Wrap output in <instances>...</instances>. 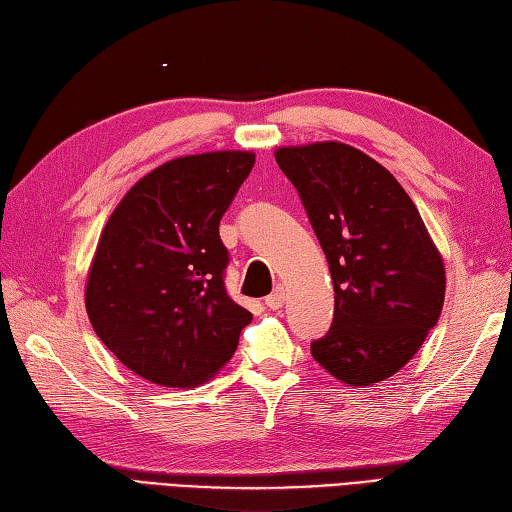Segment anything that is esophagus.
I'll list each match as a JSON object with an SVG mask.
<instances>
[{
    "label": "esophagus",
    "mask_w": 512,
    "mask_h": 512,
    "mask_svg": "<svg viewBox=\"0 0 512 512\" xmlns=\"http://www.w3.org/2000/svg\"><path fill=\"white\" fill-rule=\"evenodd\" d=\"M285 300H287V291H285V287L283 285H278L274 291H271V294L267 296V307H271V309H280L285 305Z\"/></svg>",
    "instance_id": "obj_1"
}]
</instances>
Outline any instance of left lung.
Returning <instances> with one entry per match:
<instances>
[{
	"mask_svg": "<svg viewBox=\"0 0 512 512\" xmlns=\"http://www.w3.org/2000/svg\"><path fill=\"white\" fill-rule=\"evenodd\" d=\"M274 156L302 198L336 294L331 329L311 342V356L347 387L391 378L442 314L440 249L395 176L353 145H283Z\"/></svg>",
	"mask_w": 512,
	"mask_h": 512,
	"instance_id": "obj_1",
	"label": "left lung"
}]
</instances>
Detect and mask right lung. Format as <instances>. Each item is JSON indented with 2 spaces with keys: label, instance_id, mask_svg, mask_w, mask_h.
<instances>
[{
  "label": "right lung",
  "instance_id": "right-lung-1",
  "mask_svg": "<svg viewBox=\"0 0 512 512\" xmlns=\"http://www.w3.org/2000/svg\"><path fill=\"white\" fill-rule=\"evenodd\" d=\"M254 152L187 154L134 183L99 236L86 311L117 360L159 387H196L232 360L252 314L227 296L218 223Z\"/></svg>",
  "mask_w": 512,
  "mask_h": 512
}]
</instances>
